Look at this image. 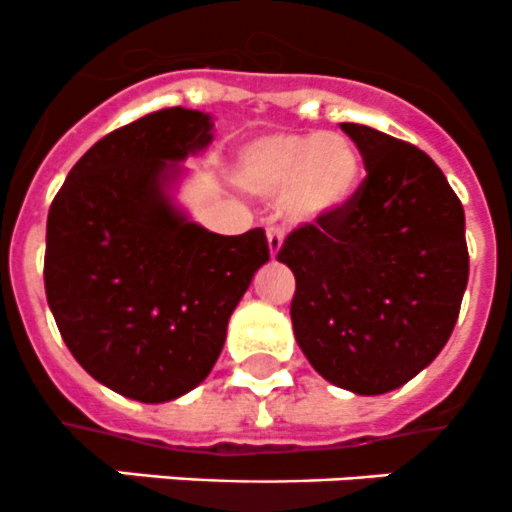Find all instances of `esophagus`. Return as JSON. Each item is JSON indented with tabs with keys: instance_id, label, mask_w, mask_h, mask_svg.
Instances as JSON below:
<instances>
[{
	"instance_id": "34e87169",
	"label": "esophagus",
	"mask_w": 512,
	"mask_h": 512,
	"mask_svg": "<svg viewBox=\"0 0 512 512\" xmlns=\"http://www.w3.org/2000/svg\"><path fill=\"white\" fill-rule=\"evenodd\" d=\"M266 239H268V251H271V258H276V254L281 251V246H283V231L278 229V226H268Z\"/></svg>"
}]
</instances>
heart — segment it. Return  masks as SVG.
<instances>
[{"label":"heart","instance_id":"b5f03b06","mask_svg":"<svg viewBox=\"0 0 512 512\" xmlns=\"http://www.w3.org/2000/svg\"><path fill=\"white\" fill-rule=\"evenodd\" d=\"M231 176L254 196L283 194L293 221H318L348 204L361 179V154L341 134L273 131L236 151Z\"/></svg>","mask_w":512,"mask_h":512}]
</instances>
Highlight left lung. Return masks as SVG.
Returning <instances> with one entry per match:
<instances>
[{"mask_svg": "<svg viewBox=\"0 0 512 512\" xmlns=\"http://www.w3.org/2000/svg\"><path fill=\"white\" fill-rule=\"evenodd\" d=\"M366 179L333 214L286 236L296 276L291 321L328 383L381 396L448 343L468 286L463 204L426 151L363 124H341Z\"/></svg>", "mask_w": 512, "mask_h": 512, "instance_id": "8db88e82", "label": "left lung"}]
</instances>
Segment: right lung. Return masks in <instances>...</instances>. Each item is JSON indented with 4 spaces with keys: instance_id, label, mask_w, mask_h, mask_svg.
<instances>
[{
    "instance_id": "1",
    "label": "right lung",
    "mask_w": 512,
    "mask_h": 512,
    "mask_svg": "<svg viewBox=\"0 0 512 512\" xmlns=\"http://www.w3.org/2000/svg\"><path fill=\"white\" fill-rule=\"evenodd\" d=\"M204 111H154L96 141L47 219L44 288L64 343L111 391L164 403L214 368L226 326L268 261L266 231L221 236L166 194L211 144Z\"/></svg>"
}]
</instances>
